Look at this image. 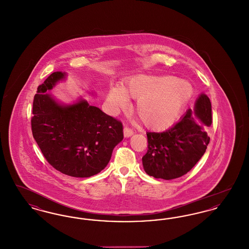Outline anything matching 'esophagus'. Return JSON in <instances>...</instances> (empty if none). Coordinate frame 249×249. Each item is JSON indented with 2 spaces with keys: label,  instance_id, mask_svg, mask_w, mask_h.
<instances>
[{
  "label": "esophagus",
  "instance_id": "esophagus-1",
  "mask_svg": "<svg viewBox=\"0 0 249 249\" xmlns=\"http://www.w3.org/2000/svg\"><path fill=\"white\" fill-rule=\"evenodd\" d=\"M123 131H124V136H125V137H130V136H131V135L134 133L133 130L130 129V127H128V126H125V127H124Z\"/></svg>",
  "mask_w": 249,
  "mask_h": 249
}]
</instances>
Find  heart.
<instances>
[{
	"instance_id": "obj_1",
	"label": "heart",
	"mask_w": 249,
	"mask_h": 249,
	"mask_svg": "<svg viewBox=\"0 0 249 249\" xmlns=\"http://www.w3.org/2000/svg\"><path fill=\"white\" fill-rule=\"evenodd\" d=\"M192 93L191 84L184 79L138 75L123 89L111 88L107 103L113 113H118L128 107L127 96L137 99L134 109L142 123L153 130H164L176 122Z\"/></svg>"
}]
</instances>
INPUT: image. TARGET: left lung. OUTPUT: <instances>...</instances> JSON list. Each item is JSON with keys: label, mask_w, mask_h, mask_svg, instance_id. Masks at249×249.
Here are the masks:
<instances>
[{"label": "left lung", "mask_w": 249, "mask_h": 249, "mask_svg": "<svg viewBox=\"0 0 249 249\" xmlns=\"http://www.w3.org/2000/svg\"><path fill=\"white\" fill-rule=\"evenodd\" d=\"M195 116L210 127L212 107L209 98L201 94L195 105ZM147 151L142 158L145 173L165 180L181 178L196 165L204 154L210 137L189 109L183 119L162 132H146Z\"/></svg>", "instance_id": "8db88e82"}]
</instances>
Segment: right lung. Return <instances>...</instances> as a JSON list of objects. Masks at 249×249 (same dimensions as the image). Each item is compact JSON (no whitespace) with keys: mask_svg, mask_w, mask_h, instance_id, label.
Segmentation results:
<instances>
[{"mask_svg":"<svg viewBox=\"0 0 249 249\" xmlns=\"http://www.w3.org/2000/svg\"><path fill=\"white\" fill-rule=\"evenodd\" d=\"M52 72L37 89L32 131L48 163L73 178H89L107 167L114 147L123 139L121 121L87 101L61 107L47 90L63 78Z\"/></svg>","mask_w":249,"mask_h":249,"instance_id":"1","label":"right lung"}]
</instances>
